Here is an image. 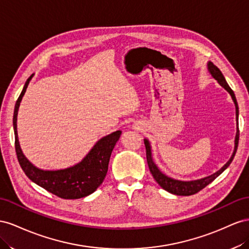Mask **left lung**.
Segmentation results:
<instances>
[{
    "instance_id": "obj_1",
    "label": "left lung",
    "mask_w": 249,
    "mask_h": 249,
    "mask_svg": "<svg viewBox=\"0 0 249 249\" xmlns=\"http://www.w3.org/2000/svg\"><path fill=\"white\" fill-rule=\"evenodd\" d=\"M209 71L210 73L212 74V76L215 78V79L220 83V85H222V87L229 91L231 94V98L233 102H235L236 105V119H237V134H236V139H235V150H233V153L231 155V160L226 162V164L217 171L216 173H214L211 176L208 177H204V178L201 179H198V180H192V181H181V180H176L173 178H170V177L166 176L165 174H162L159 168L156 167V165L153 162L152 160V156H151V148H150V144H149L148 140H144V143H145V147H146V158H147V162H148V167L149 170H150V172L153 176V178L155 179V181L158 182L160 186L168 191L169 193H172L175 195H179V196H190V195H194L198 192L201 191L202 189H204L205 187L210 184L213 180H215L217 177L221 174L224 170L231 165V162L232 161L233 158H235V154L237 152V149H238V144H239V136H240V131H239V123H238V117H239V107H238V103L236 100V97L235 94H233L232 89L230 88V85L227 84L226 80L224 76L222 75L221 71H220L214 63L213 62H209L208 65Z\"/></svg>"
}]
</instances>
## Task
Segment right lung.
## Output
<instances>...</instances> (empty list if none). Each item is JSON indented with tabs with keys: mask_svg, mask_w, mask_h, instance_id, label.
<instances>
[{
	"mask_svg": "<svg viewBox=\"0 0 249 249\" xmlns=\"http://www.w3.org/2000/svg\"><path fill=\"white\" fill-rule=\"evenodd\" d=\"M32 76L27 79L22 93L18 98L13 112V128L14 137H16L14 145H16V152L20 167L33 182L63 199H78L94 193L103 182L107 173L112 149L121 136V131L112 132L98 141L89 154L74 167L57 170V171H44L34 167L20 150L17 131V118L19 103Z\"/></svg>",
	"mask_w": 249,
	"mask_h": 249,
	"instance_id": "right-lung-1",
	"label": "right lung"
}]
</instances>
